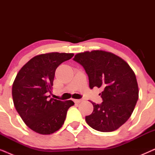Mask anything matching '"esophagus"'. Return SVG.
Segmentation results:
<instances>
[{"label": "esophagus", "mask_w": 155, "mask_h": 155, "mask_svg": "<svg viewBox=\"0 0 155 155\" xmlns=\"http://www.w3.org/2000/svg\"><path fill=\"white\" fill-rule=\"evenodd\" d=\"M82 101V99H73V101L76 104H79Z\"/></svg>", "instance_id": "34e87169"}]
</instances>
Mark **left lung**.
Returning a JSON list of instances; mask_svg holds the SVG:
<instances>
[{"instance_id":"1","label":"left lung","mask_w":155,"mask_h":155,"mask_svg":"<svg viewBox=\"0 0 155 155\" xmlns=\"http://www.w3.org/2000/svg\"><path fill=\"white\" fill-rule=\"evenodd\" d=\"M73 60L84 68L90 87H103L100 104L91 101L93 112L87 116V124L94 130L111 132L130 117L138 99V86L134 72L116 55L104 51L76 54Z\"/></svg>"}]
</instances>
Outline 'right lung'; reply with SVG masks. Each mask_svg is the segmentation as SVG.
<instances>
[{
  "mask_svg": "<svg viewBox=\"0 0 155 155\" xmlns=\"http://www.w3.org/2000/svg\"><path fill=\"white\" fill-rule=\"evenodd\" d=\"M73 54L53 52L36 56L18 72L12 84L14 106L25 124L35 132L49 135L64 124L71 100L48 99L58 66Z\"/></svg>",
  "mask_w": 155,
  "mask_h": 155,
  "instance_id": "add662e5",
  "label": "right lung"
}]
</instances>
